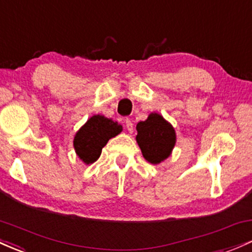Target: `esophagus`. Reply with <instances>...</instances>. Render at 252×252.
I'll list each match as a JSON object with an SVG mask.
<instances>
[{"mask_svg":"<svg viewBox=\"0 0 252 252\" xmlns=\"http://www.w3.org/2000/svg\"><path fill=\"white\" fill-rule=\"evenodd\" d=\"M124 123H126V130H128L129 132L134 131V124H132L131 120H126V122H124Z\"/></svg>","mask_w":252,"mask_h":252,"instance_id":"esophagus-1","label":"esophagus"}]
</instances>
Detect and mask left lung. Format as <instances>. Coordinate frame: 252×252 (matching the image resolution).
I'll return each instance as SVG.
<instances>
[{
    "mask_svg": "<svg viewBox=\"0 0 252 252\" xmlns=\"http://www.w3.org/2000/svg\"><path fill=\"white\" fill-rule=\"evenodd\" d=\"M136 130V142L148 162L160 164L171 156L177 141L176 130L160 113H149L147 120L137 123Z\"/></svg>",
    "mask_w": 252,
    "mask_h": 252,
    "instance_id": "left-lung-1",
    "label": "left lung"
}]
</instances>
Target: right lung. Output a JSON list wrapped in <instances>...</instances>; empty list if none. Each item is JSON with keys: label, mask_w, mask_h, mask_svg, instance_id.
I'll list each match as a JSON object with an SVG mask.
<instances>
[{"label": "right lung", "mask_w": 252, "mask_h": 252, "mask_svg": "<svg viewBox=\"0 0 252 252\" xmlns=\"http://www.w3.org/2000/svg\"><path fill=\"white\" fill-rule=\"evenodd\" d=\"M123 130L121 124L103 115H94L76 131L74 136V149L76 156L86 165L93 164L99 159L101 149L112 137Z\"/></svg>", "instance_id": "right-lung-1"}]
</instances>
